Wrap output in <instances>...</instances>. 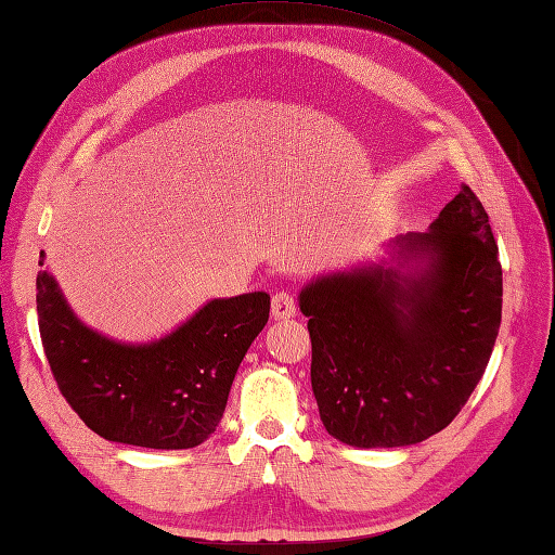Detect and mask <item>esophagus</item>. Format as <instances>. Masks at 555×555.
I'll return each mask as SVG.
<instances>
[{
	"label": "esophagus",
	"instance_id": "34e87169",
	"mask_svg": "<svg viewBox=\"0 0 555 555\" xmlns=\"http://www.w3.org/2000/svg\"><path fill=\"white\" fill-rule=\"evenodd\" d=\"M297 315V299H294L292 292H275L273 294V318L275 320H287Z\"/></svg>",
	"mask_w": 555,
	"mask_h": 555
}]
</instances>
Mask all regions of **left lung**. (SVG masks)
Returning a JSON list of instances; mask_svg holds the SVG:
<instances>
[{"label": "left lung", "instance_id": "obj_1", "mask_svg": "<svg viewBox=\"0 0 555 555\" xmlns=\"http://www.w3.org/2000/svg\"><path fill=\"white\" fill-rule=\"evenodd\" d=\"M393 244L399 266L325 275L299 294L320 421L349 447L441 433L482 379L501 325L499 246L467 184L427 232Z\"/></svg>", "mask_w": 555, "mask_h": 555}]
</instances>
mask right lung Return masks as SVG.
<instances>
[{"label":"right lung","mask_w":555,"mask_h":555,"mask_svg":"<svg viewBox=\"0 0 555 555\" xmlns=\"http://www.w3.org/2000/svg\"><path fill=\"white\" fill-rule=\"evenodd\" d=\"M268 313L266 292L214 299L164 339L122 344L82 325L49 270L37 273V323L59 391L92 433L144 449H192L216 433Z\"/></svg>","instance_id":"add662e5"}]
</instances>
